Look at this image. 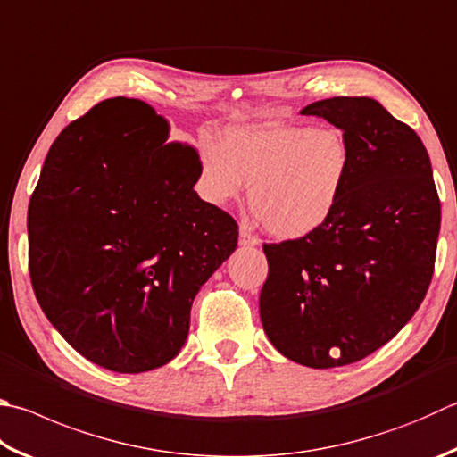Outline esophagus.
Wrapping results in <instances>:
<instances>
[{
  "label": "esophagus",
  "instance_id": "obj_1",
  "mask_svg": "<svg viewBox=\"0 0 457 457\" xmlns=\"http://www.w3.org/2000/svg\"><path fill=\"white\" fill-rule=\"evenodd\" d=\"M239 245L255 247V245H260V239H257L255 236H252L250 231H247L245 226H242V229H239Z\"/></svg>",
  "mask_w": 457,
  "mask_h": 457
}]
</instances>
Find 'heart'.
I'll return each instance as SVG.
<instances>
[{
    "label": "heart",
    "mask_w": 457,
    "mask_h": 457,
    "mask_svg": "<svg viewBox=\"0 0 457 457\" xmlns=\"http://www.w3.org/2000/svg\"><path fill=\"white\" fill-rule=\"evenodd\" d=\"M352 149L337 128L242 126L223 144L200 145V187L205 200L226 205L250 187V207L273 237L313 234L342 200Z\"/></svg>",
    "instance_id": "b5f03b06"
}]
</instances>
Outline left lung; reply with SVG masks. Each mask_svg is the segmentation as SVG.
Wrapping results in <instances>:
<instances>
[{
    "label": "left lung",
    "mask_w": 457,
    "mask_h": 457,
    "mask_svg": "<svg viewBox=\"0 0 457 457\" xmlns=\"http://www.w3.org/2000/svg\"><path fill=\"white\" fill-rule=\"evenodd\" d=\"M344 131L352 171L334 213L313 234L265 244V336L315 370L360 361L387 344L424 302L442 207L428 149L371 97L303 107Z\"/></svg>",
    "instance_id": "1"
}]
</instances>
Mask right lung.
I'll return each mask as SVG.
<instances>
[{"label":"right lung","instance_id":"1","mask_svg":"<svg viewBox=\"0 0 457 457\" xmlns=\"http://www.w3.org/2000/svg\"><path fill=\"white\" fill-rule=\"evenodd\" d=\"M142 99L71 121L29 200V276L46 318L89 361L142 373L184 347L194 297L237 223L194 189L200 155Z\"/></svg>","mask_w":457,"mask_h":457}]
</instances>
